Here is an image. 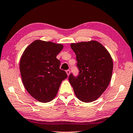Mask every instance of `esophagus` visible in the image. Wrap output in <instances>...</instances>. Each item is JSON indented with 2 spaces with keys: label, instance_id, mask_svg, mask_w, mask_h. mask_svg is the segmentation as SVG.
Masks as SVG:
<instances>
[{
  "label": "esophagus",
  "instance_id": "1",
  "mask_svg": "<svg viewBox=\"0 0 133 133\" xmlns=\"http://www.w3.org/2000/svg\"><path fill=\"white\" fill-rule=\"evenodd\" d=\"M66 74H67V75H68V76H69V75H70V70H66Z\"/></svg>",
  "mask_w": 133,
  "mask_h": 133
}]
</instances>
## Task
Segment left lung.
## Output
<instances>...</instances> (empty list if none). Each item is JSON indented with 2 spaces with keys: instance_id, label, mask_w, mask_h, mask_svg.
Wrapping results in <instances>:
<instances>
[{
  "instance_id": "1",
  "label": "left lung",
  "mask_w": 133,
  "mask_h": 133,
  "mask_svg": "<svg viewBox=\"0 0 133 133\" xmlns=\"http://www.w3.org/2000/svg\"><path fill=\"white\" fill-rule=\"evenodd\" d=\"M76 55L79 75L69 76L75 95L80 101L90 103L97 99L110 82L113 63L110 54L95 40L71 43Z\"/></svg>"
}]
</instances>
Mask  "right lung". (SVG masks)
Instances as JSON below:
<instances>
[{"instance_id": "1", "label": "right lung", "mask_w": 133, "mask_h": 133, "mask_svg": "<svg viewBox=\"0 0 133 133\" xmlns=\"http://www.w3.org/2000/svg\"><path fill=\"white\" fill-rule=\"evenodd\" d=\"M63 48L62 44L36 39L22 54L20 70L23 84L38 101H52L67 77L66 72L59 68L61 62L56 58Z\"/></svg>"}]
</instances>
